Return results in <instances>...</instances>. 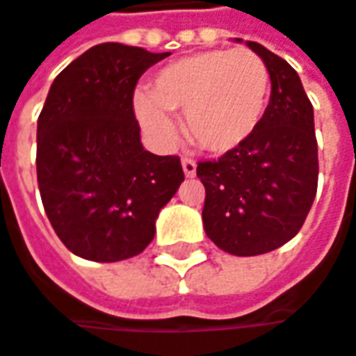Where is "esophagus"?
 <instances>
[{
    "label": "esophagus",
    "mask_w": 356,
    "mask_h": 356,
    "mask_svg": "<svg viewBox=\"0 0 356 356\" xmlns=\"http://www.w3.org/2000/svg\"><path fill=\"white\" fill-rule=\"evenodd\" d=\"M181 165H183V173H185V177H195V173H197V165H195V161L193 159H183L181 161Z\"/></svg>",
    "instance_id": "esophagus-1"
}]
</instances>
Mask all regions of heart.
Wrapping results in <instances>:
<instances>
[{"instance_id":"obj_1","label":"heart","mask_w":356,"mask_h":356,"mask_svg":"<svg viewBox=\"0 0 356 356\" xmlns=\"http://www.w3.org/2000/svg\"><path fill=\"white\" fill-rule=\"evenodd\" d=\"M270 95V72L258 54L218 48L191 54L159 70L151 98L135 100L140 124L165 143L177 127L169 115H183L187 136L199 149L227 153L260 127Z\"/></svg>"}]
</instances>
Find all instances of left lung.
I'll return each mask as SVG.
<instances>
[{
  "instance_id": "1",
  "label": "left lung",
  "mask_w": 356,
  "mask_h": 356,
  "mask_svg": "<svg viewBox=\"0 0 356 356\" xmlns=\"http://www.w3.org/2000/svg\"><path fill=\"white\" fill-rule=\"evenodd\" d=\"M248 48L264 60L272 82L260 127L238 149L197 165L205 234L234 256L268 254L292 240L318 185L314 111L298 74L258 42Z\"/></svg>"
}]
</instances>
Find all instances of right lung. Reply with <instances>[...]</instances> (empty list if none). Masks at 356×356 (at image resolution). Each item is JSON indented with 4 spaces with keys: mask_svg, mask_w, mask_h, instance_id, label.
I'll return each instance as SVG.
<instances>
[{
    "mask_svg": "<svg viewBox=\"0 0 356 356\" xmlns=\"http://www.w3.org/2000/svg\"><path fill=\"white\" fill-rule=\"evenodd\" d=\"M167 56L98 44L50 86L38 118V187L54 232L84 260L140 254L185 179L179 157L145 151L133 111L138 78Z\"/></svg>",
    "mask_w": 356,
    "mask_h": 356,
    "instance_id": "add662e5",
    "label": "right lung"
}]
</instances>
